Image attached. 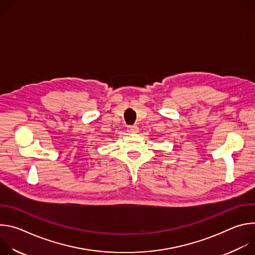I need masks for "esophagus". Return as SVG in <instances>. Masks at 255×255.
Listing matches in <instances>:
<instances>
[{
  "label": "esophagus",
  "mask_w": 255,
  "mask_h": 255,
  "mask_svg": "<svg viewBox=\"0 0 255 255\" xmlns=\"http://www.w3.org/2000/svg\"><path fill=\"white\" fill-rule=\"evenodd\" d=\"M127 129H128V132H130V133H137L139 130L137 125H130V126H128Z\"/></svg>",
  "instance_id": "1"
}]
</instances>
